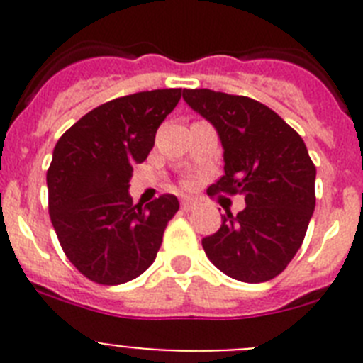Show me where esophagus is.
Segmentation results:
<instances>
[{"label":"esophagus","mask_w":363,"mask_h":363,"mask_svg":"<svg viewBox=\"0 0 363 363\" xmlns=\"http://www.w3.org/2000/svg\"><path fill=\"white\" fill-rule=\"evenodd\" d=\"M182 207L185 211H191L192 207H196V200H192V198H182Z\"/></svg>","instance_id":"obj_1"}]
</instances>
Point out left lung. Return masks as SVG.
Returning a JSON list of instances; mask_svg holds the SVG:
<instances>
[{
  "label": "left lung",
  "mask_w": 363,
  "mask_h": 363,
  "mask_svg": "<svg viewBox=\"0 0 363 363\" xmlns=\"http://www.w3.org/2000/svg\"><path fill=\"white\" fill-rule=\"evenodd\" d=\"M184 99L223 147L225 174L207 192L245 198V209L223 214L220 229L201 240L205 255L234 280H272L301 247L314 213L316 167L306 143L277 112L247 96L184 89Z\"/></svg>",
  "instance_id": "8db88e82"
}]
</instances>
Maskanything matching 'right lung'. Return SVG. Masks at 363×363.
<instances>
[{"label":"right lung","instance_id":"obj_1","mask_svg":"<svg viewBox=\"0 0 363 363\" xmlns=\"http://www.w3.org/2000/svg\"><path fill=\"white\" fill-rule=\"evenodd\" d=\"M182 98V89L136 92L99 105L57 140L49 214L70 264L96 284L120 285L150 267L179 209L174 194L133 205L129 179Z\"/></svg>","mask_w":363,"mask_h":363}]
</instances>
